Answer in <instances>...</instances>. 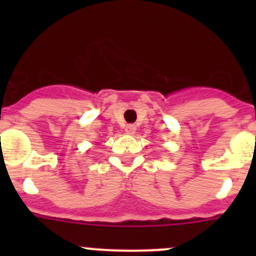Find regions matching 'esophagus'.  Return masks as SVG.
Returning <instances> with one entry per match:
<instances>
[{
    "instance_id": "obj_1",
    "label": "esophagus",
    "mask_w": 256,
    "mask_h": 256,
    "mask_svg": "<svg viewBox=\"0 0 256 256\" xmlns=\"http://www.w3.org/2000/svg\"><path fill=\"white\" fill-rule=\"evenodd\" d=\"M136 130H137V128H136V126H133V124H128V126H126V134L133 136V134H134V133H136Z\"/></svg>"
}]
</instances>
